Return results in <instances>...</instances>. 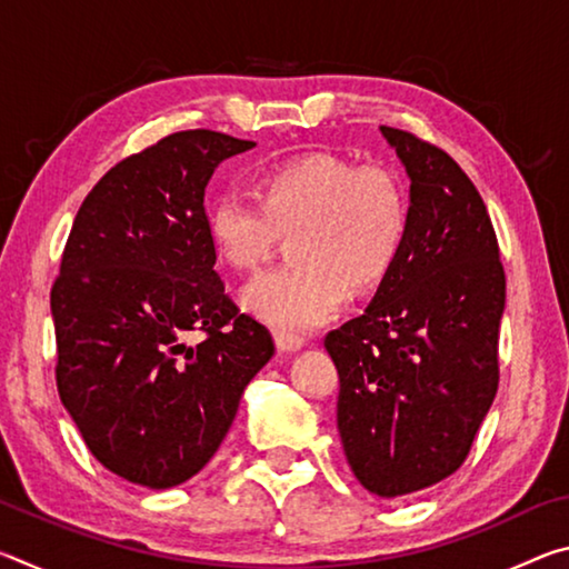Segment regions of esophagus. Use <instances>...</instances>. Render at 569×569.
Wrapping results in <instances>:
<instances>
[{"instance_id":"obj_1","label":"esophagus","mask_w":569,"mask_h":569,"mask_svg":"<svg viewBox=\"0 0 569 569\" xmlns=\"http://www.w3.org/2000/svg\"><path fill=\"white\" fill-rule=\"evenodd\" d=\"M276 346L281 353H293L303 346V339H298L293 333H286V331H276Z\"/></svg>"}]
</instances>
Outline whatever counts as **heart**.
I'll use <instances>...</instances> for the list:
<instances>
[{"instance_id": "1", "label": "heart", "mask_w": 569, "mask_h": 569, "mask_svg": "<svg viewBox=\"0 0 569 569\" xmlns=\"http://www.w3.org/2000/svg\"><path fill=\"white\" fill-rule=\"evenodd\" d=\"M256 197L223 192L208 208V238L236 273H253L291 233V266L256 278L243 303L286 333L339 311L346 291L369 293L397 266L409 233V196L397 172L308 152L263 172Z\"/></svg>"}]
</instances>
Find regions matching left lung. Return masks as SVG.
I'll return each instance as SVG.
<instances>
[{
	"label": "left lung",
	"mask_w": 569,
	"mask_h": 569,
	"mask_svg": "<svg viewBox=\"0 0 569 569\" xmlns=\"http://www.w3.org/2000/svg\"><path fill=\"white\" fill-rule=\"evenodd\" d=\"M411 180L409 233L371 306L326 336L336 423L356 479L379 497L465 465L499 383L505 268L485 200L455 160L381 124Z\"/></svg>",
	"instance_id": "8db88e82"
}]
</instances>
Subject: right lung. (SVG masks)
Listing matches in <instances>:
<instances>
[{"instance_id": "add662e5", "label": "right lung", "mask_w": 569, "mask_h": 569, "mask_svg": "<svg viewBox=\"0 0 569 569\" xmlns=\"http://www.w3.org/2000/svg\"><path fill=\"white\" fill-rule=\"evenodd\" d=\"M256 142L172 132L90 190L67 238L50 306L57 391L112 475L170 489L226 439L273 339L216 273L206 186ZM190 330L206 332L188 345Z\"/></svg>"}]
</instances>
